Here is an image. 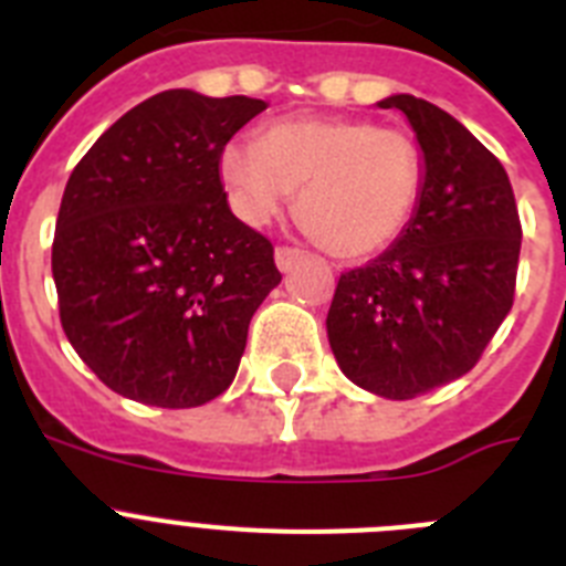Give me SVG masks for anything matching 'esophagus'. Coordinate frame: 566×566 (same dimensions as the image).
<instances>
[{"label":"esophagus","instance_id":"obj_1","mask_svg":"<svg viewBox=\"0 0 566 566\" xmlns=\"http://www.w3.org/2000/svg\"><path fill=\"white\" fill-rule=\"evenodd\" d=\"M300 258H303V252H300V249H294V247H277V249H274V260H277L280 272H289V269H292Z\"/></svg>","mask_w":566,"mask_h":566}]
</instances>
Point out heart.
Here are the masks:
<instances>
[{"instance_id":"1","label":"heart","mask_w":566,"mask_h":566,"mask_svg":"<svg viewBox=\"0 0 566 566\" xmlns=\"http://www.w3.org/2000/svg\"><path fill=\"white\" fill-rule=\"evenodd\" d=\"M221 178L249 227H266L300 189L308 234L326 252L359 260L385 252L408 229L422 201L424 155L408 129L297 115L269 124L258 144H227Z\"/></svg>"}]
</instances>
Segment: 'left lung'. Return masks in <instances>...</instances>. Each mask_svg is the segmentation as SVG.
<instances>
[{
	"label": "left lung",
	"instance_id": "obj_1",
	"mask_svg": "<svg viewBox=\"0 0 566 566\" xmlns=\"http://www.w3.org/2000/svg\"><path fill=\"white\" fill-rule=\"evenodd\" d=\"M424 155V189L402 238L339 274L328 343L365 391L413 399L459 379L513 308L522 221L502 161L437 104L391 96Z\"/></svg>",
	"mask_w": 566,
	"mask_h": 566
}]
</instances>
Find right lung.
Returning <instances> with one entry per match:
<instances>
[{"label": "right lung", "mask_w": 566, "mask_h": 566, "mask_svg": "<svg viewBox=\"0 0 566 566\" xmlns=\"http://www.w3.org/2000/svg\"><path fill=\"white\" fill-rule=\"evenodd\" d=\"M266 102L164 90L70 175L53 238L59 319L107 388L198 408L232 385L252 314L280 283L266 234L238 221L221 153Z\"/></svg>", "instance_id": "1"}]
</instances>
